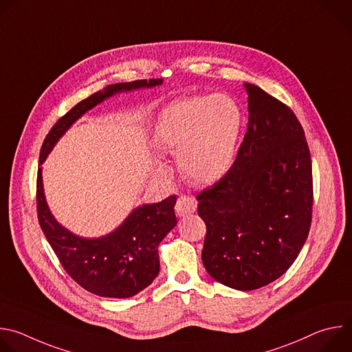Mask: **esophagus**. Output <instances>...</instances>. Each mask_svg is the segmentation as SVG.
Here are the masks:
<instances>
[{"label": "esophagus", "instance_id": "1", "mask_svg": "<svg viewBox=\"0 0 352 352\" xmlns=\"http://www.w3.org/2000/svg\"><path fill=\"white\" fill-rule=\"evenodd\" d=\"M197 208V202L196 199L192 196H179L177 200V205H175V213L179 217H186L192 213H195Z\"/></svg>", "mask_w": 352, "mask_h": 352}]
</instances>
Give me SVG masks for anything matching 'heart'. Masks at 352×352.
I'll list each match as a JSON object with an SVG mask.
<instances>
[{"mask_svg":"<svg viewBox=\"0 0 352 352\" xmlns=\"http://www.w3.org/2000/svg\"><path fill=\"white\" fill-rule=\"evenodd\" d=\"M242 129V114L227 94L195 96L164 107L153 128L162 152H177L179 173L189 182L212 185L232 167ZM157 173L163 167L157 164Z\"/></svg>","mask_w":352,"mask_h":352,"instance_id":"b5f03b06","label":"heart"}]
</instances>
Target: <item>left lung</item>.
Returning <instances> with one entry per match:
<instances>
[{"label":"left lung","instance_id":"8db88e82","mask_svg":"<svg viewBox=\"0 0 352 352\" xmlns=\"http://www.w3.org/2000/svg\"><path fill=\"white\" fill-rule=\"evenodd\" d=\"M248 131L231 170L197 195L206 223L202 262L239 291L281 277L302 249L312 220V163L305 132L289 107L252 83Z\"/></svg>","mask_w":352,"mask_h":352}]
</instances>
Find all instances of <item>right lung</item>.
Segmentation results:
<instances>
[{
	"label": "right lung",
	"mask_w": 352,
	"mask_h": 352,
	"mask_svg": "<svg viewBox=\"0 0 352 352\" xmlns=\"http://www.w3.org/2000/svg\"><path fill=\"white\" fill-rule=\"evenodd\" d=\"M163 79H143L109 85L82 100L45 136L40 150L37 173V214L40 227L65 272L85 289L106 298H131L153 283L160 272L159 245L177 226V196L159 204L135 208L111 232L85 238L60 224L50 210L43 188L41 164L65 132L87 111L104 100L139 89L160 86Z\"/></svg>",
	"instance_id": "obj_1"
}]
</instances>
